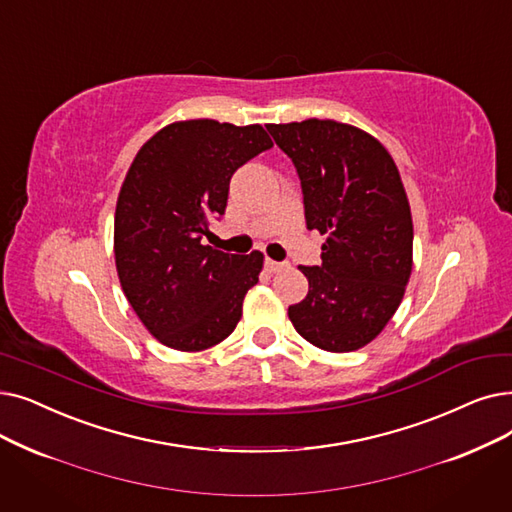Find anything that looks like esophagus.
Here are the masks:
<instances>
[{
	"label": "esophagus",
	"instance_id": "obj_1",
	"mask_svg": "<svg viewBox=\"0 0 512 512\" xmlns=\"http://www.w3.org/2000/svg\"><path fill=\"white\" fill-rule=\"evenodd\" d=\"M265 268H268V272L276 274V272H280V270H284V268H286V263H282V261H274V259H265Z\"/></svg>",
	"mask_w": 512,
	"mask_h": 512
}]
</instances>
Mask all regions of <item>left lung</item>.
Segmentation results:
<instances>
[{
	"mask_svg": "<svg viewBox=\"0 0 512 512\" xmlns=\"http://www.w3.org/2000/svg\"><path fill=\"white\" fill-rule=\"evenodd\" d=\"M293 159L309 230L326 236L322 263L301 265L307 297L288 307L299 335L324 351H355L381 335L412 274V213L389 150L335 119L272 123Z\"/></svg>",
	"mask_w": 512,
	"mask_h": 512,
	"instance_id": "1",
	"label": "left lung"
}]
</instances>
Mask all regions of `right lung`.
I'll return each mask as SVG.
<instances>
[{
  "instance_id": "obj_1",
  "label": "right lung",
  "mask_w": 512,
  "mask_h": 512,
  "mask_svg": "<svg viewBox=\"0 0 512 512\" xmlns=\"http://www.w3.org/2000/svg\"><path fill=\"white\" fill-rule=\"evenodd\" d=\"M272 146L261 125L192 119L159 129L131 161L117 198L115 263L159 343L203 351L232 335L263 253L230 255L205 236L226 211L232 173Z\"/></svg>"
}]
</instances>
